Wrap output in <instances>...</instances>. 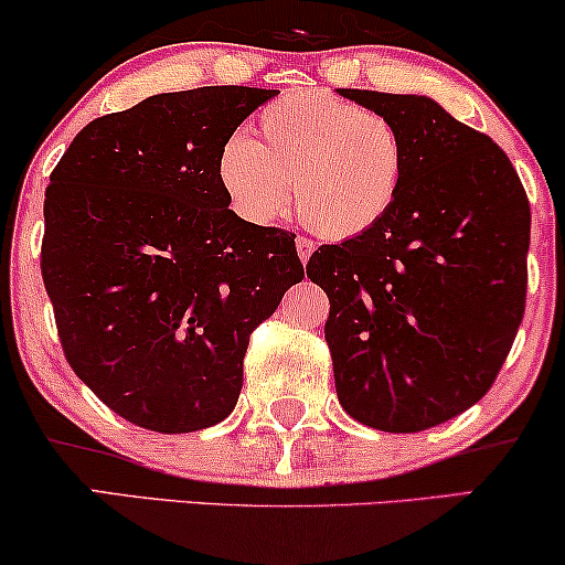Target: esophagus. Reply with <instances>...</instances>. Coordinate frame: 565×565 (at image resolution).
<instances>
[{"label":"esophagus","instance_id":"esophagus-1","mask_svg":"<svg viewBox=\"0 0 565 565\" xmlns=\"http://www.w3.org/2000/svg\"><path fill=\"white\" fill-rule=\"evenodd\" d=\"M296 248H298V256H300V262H309V256H311V252H313V241H309V238H303V236H298L296 238Z\"/></svg>","mask_w":565,"mask_h":565}]
</instances>
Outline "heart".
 <instances>
[{
    "label": "heart",
    "mask_w": 565,
    "mask_h": 565,
    "mask_svg": "<svg viewBox=\"0 0 565 565\" xmlns=\"http://www.w3.org/2000/svg\"><path fill=\"white\" fill-rule=\"evenodd\" d=\"M259 137L233 135L217 181L233 210L269 225L288 210L290 186L306 228L329 241L365 236L405 192L409 150L390 116L329 93H288L265 106Z\"/></svg>",
    "instance_id": "b5f03b06"
}]
</instances>
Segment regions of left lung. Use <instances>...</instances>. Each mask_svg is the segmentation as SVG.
<instances>
[{
	"label": "left lung",
	"instance_id": "left-lung-1",
	"mask_svg": "<svg viewBox=\"0 0 565 565\" xmlns=\"http://www.w3.org/2000/svg\"><path fill=\"white\" fill-rule=\"evenodd\" d=\"M407 139L405 192L365 236L319 246L337 399L386 434H417L490 390L524 317L530 202L498 145L428 95L340 90Z\"/></svg>",
	"mask_w": 565,
	"mask_h": 565
}]
</instances>
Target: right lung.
<instances>
[{
	"label": "right lung",
	"mask_w": 565,
	"mask_h": 565,
	"mask_svg": "<svg viewBox=\"0 0 565 565\" xmlns=\"http://www.w3.org/2000/svg\"><path fill=\"white\" fill-rule=\"evenodd\" d=\"M275 90L160 93L87 124L43 202L41 275L64 355L124 420L192 434L225 420L248 334L303 280L296 233L238 217L225 139Z\"/></svg>",
	"instance_id": "right-lung-1"
}]
</instances>
